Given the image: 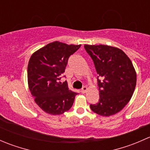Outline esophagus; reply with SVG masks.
Instances as JSON below:
<instances>
[{
    "label": "esophagus",
    "instance_id": "1",
    "mask_svg": "<svg viewBox=\"0 0 150 150\" xmlns=\"http://www.w3.org/2000/svg\"><path fill=\"white\" fill-rule=\"evenodd\" d=\"M87 90H88V88L86 87V86H84V87L81 89V92H82L83 93H86Z\"/></svg>",
    "mask_w": 150,
    "mask_h": 150
}]
</instances>
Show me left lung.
Wrapping results in <instances>:
<instances>
[{
	"instance_id": "obj_1",
	"label": "left lung",
	"mask_w": 150,
	"mask_h": 150,
	"mask_svg": "<svg viewBox=\"0 0 150 150\" xmlns=\"http://www.w3.org/2000/svg\"><path fill=\"white\" fill-rule=\"evenodd\" d=\"M84 48L94 63L99 101L91 104L93 112L109 117L121 111L131 100L137 84V72L129 57L120 48L107 45Z\"/></svg>"
}]
</instances>
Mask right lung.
Instances as JSON below:
<instances>
[{"label": "right lung", "mask_w": 150, "mask_h": 150, "mask_svg": "<svg viewBox=\"0 0 150 150\" xmlns=\"http://www.w3.org/2000/svg\"><path fill=\"white\" fill-rule=\"evenodd\" d=\"M81 45L54 41L35 51L28 66V82L35 103L45 112L63 114L72 107L78 93L60 82L69 56Z\"/></svg>", "instance_id": "obj_1"}]
</instances>
